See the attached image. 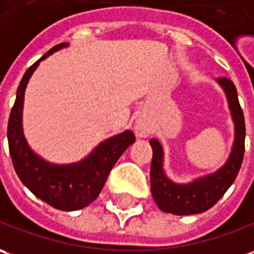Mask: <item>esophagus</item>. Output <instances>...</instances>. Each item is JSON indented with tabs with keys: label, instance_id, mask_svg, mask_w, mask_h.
Instances as JSON below:
<instances>
[{
	"label": "esophagus",
	"instance_id": "34e87169",
	"mask_svg": "<svg viewBox=\"0 0 254 254\" xmlns=\"http://www.w3.org/2000/svg\"><path fill=\"white\" fill-rule=\"evenodd\" d=\"M134 133L137 137H147L151 133V127L144 118H137L134 122Z\"/></svg>",
	"mask_w": 254,
	"mask_h": 254
}]
</instances>
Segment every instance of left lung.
I'll use <instances>...</instances> for the list:
<instances>
[{
  "label": "left lung",
  "mask_w": 254,
  "mask_h": 254,
  "mask_svg": "<svg viewBox=\"0 0 254 254\" xmlns=\"http://www.w3.org/2000/svg\"><path fill=\"white\" fill-rule=\"evenodd\" d=\"M217 83L227 96L231 117L235 127L234 144L227 163L220 170L188 184H177L165 175L164 171V150L157 139L150 140L153 149V160L150 168L151 194L156 204L164 213L177 215L204 213L221 199L224 193L235 181L242 165L245 154V118L236 93L235 84L228 77H218Z\"/></svg>",
  "instance_id": "left-lung-1"
}]
</instances>
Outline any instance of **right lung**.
I'll return each instance as SVG.
<instances>
[{
    "instance_id": "obj_1",
    "label": "right lung",
    "mask_w": 254,
    "mask_h": 254,
    "mask_svg": "<svg viewBox=\"0 0 254 254\" xmlns=\"http://www.w3.org/2000/svg\"><path fill=\"white\" fill-rule=\"evenodd\" d=\"M65 47H68V43L57 44L26 70L8 121V144L13 168L22 184L36 197L54 208L75 211L97 199L110 171L136 137L132 130L115 134L101 141L86 158L72 164H53L33 151L22 127L26 86L43 60Z\"/></svg>"
}]
</instances>
